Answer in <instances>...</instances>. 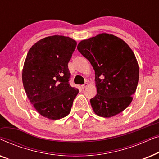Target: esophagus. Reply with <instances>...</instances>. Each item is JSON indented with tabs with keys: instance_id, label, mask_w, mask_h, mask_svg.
I'll return each instance as SVG.
<instances>
[{
	"instance_id": "esophagus-1",
	"label": "esophagus",
	"mask_w": 159,
	"mask_h": 159,
	"mask_svg": "<svg viewBox=\"0 0 159 159\" xmlns=\"http://www.w3.org/2000/svg\"><path fill=\"white\" fill-rule=\"evenodd\" d=\"M88 82H85V83H84V84H82V85L81 87H82V89H84V88H85L86 87L88 86Z\"/></svg>"
}]
</instances>
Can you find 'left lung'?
<instances>
[{
    "label": "left lung",
    "mask_w": 159,
    "mask_h": 159,
    "mask_svg": "<svg viewBox=\"0 0 159 159\" xmlns=\"http://www.w3.org/2000/svg\"><path fill=\"white\" fill-rule=\"evenodd\" d=\"M95 74L97 95L90 99L94 112L111 117L123 111L132 101L139 80V66L132 49L121 38L99 34L77 45Z\"/></svg>",
    "instance_id": "obj_1"
}]
</instances>
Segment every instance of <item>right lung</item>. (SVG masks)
Returning <instances> with one entry per match:
<instances>
[{
	"instance_id": "obj_1",
	"label": "right lung",
	"mask_w": 159,
	"mask_h": 159,
	"mask_svg": "<svg viewBox=\"0 0 159 159\" xmlns=\"http://www.w3.org/2000/svg\"><path fill=\"white\" fill-rule=\"evenodd\" d=\"M77 46L69 37L39 40L28 51L22 71L26 94L43 116L56 120L67 116L79 90L69 84L68 63Z\"/></svg>"
}]
</instances>
